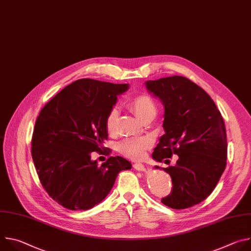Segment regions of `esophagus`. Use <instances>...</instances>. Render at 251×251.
<instances>
[{"instance_id":"1","label":"esophagus","mask_w":251,"mask_h":251,"mask_svg":"<svg viewBox=\"0 0 251 251\" xmlns=\"http://www.w3.org/2000/svg\"><path fill=\"white\" fill-rule=\"evenodd\" d=\"M133 168H134L135 170H137V171H141V172H143V171H145V170H146L145 166L143 165L142 163H135V164H133Z\"/></svg>"}]
</instances>
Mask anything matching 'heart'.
Instances as JSON below:
<instances>
[{"label":"heart","mask_w":251,"mask_h":251,"mask_svg":"<svg viewBox=\"0 0 251 251\" xmlns=\"http://www.w3.org/2000/svg\"><path fill=\"white\" fill-rule=\"evenodd\" d=\"M127 107L135 113L142 121L149 116H156L157 106L152 97L146 94H140L130 98L127 101ZM118 113L116 109H111L105 119V128L109 134L116 131ZM152 142L149 138H127L118 144V150L126 157L131 159H140L145 155Z\"/></svg>","instance_id":"heart-1"}]
</instances>
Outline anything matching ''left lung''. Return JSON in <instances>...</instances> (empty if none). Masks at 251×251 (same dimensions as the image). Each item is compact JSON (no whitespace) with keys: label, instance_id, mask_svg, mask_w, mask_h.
I'll return each mask as SVG.
<instances>
[{"label":"left lung","instance_id":"obj_1","mask_svg":"<svg viewBox=\"0 0 251 251\" xmlns=\"http://www.w3.org/2000/svg\"><path fill=\"white\" fill-rule=\"evenodd\" d=\"M145 85L165 108V134L152 158L162 162L173 154L178 157L175 166H155L172 177L173 190L162 202L175 209L191 207L212 193L226 169L225 121L210 96L184 76L147 80Z\"/></svg>","mask_w":251,"mask_h":251}]
</instances>
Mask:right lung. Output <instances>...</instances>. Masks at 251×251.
I'll return each instance as SVG.
<instances>
[{
    "label": "right lung",
    "instance_id": "add662e5",
    "mask_svg": "<svg viewBox=\"0 0 251 251\" xmlns=\"http://www.w3.org/2000/svg\"><path fill=\"white\" fill-rule=\"evenodd\" d=\"M129 84L89 78L64 87L42 109L31 139V156L41 183L59 204L85 210L108 195L116 176L131 163L110 157L101 166L92 152L104 149L105 119Z\"/></svg>",
    "mask_w": 251,
    "mask_h": 251
}]
</instances>
